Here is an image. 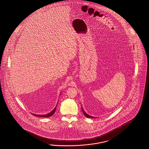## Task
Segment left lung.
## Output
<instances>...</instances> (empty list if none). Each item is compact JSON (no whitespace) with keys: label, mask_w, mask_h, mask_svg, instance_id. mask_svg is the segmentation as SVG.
I'll use <instances>...</instances> for the list:
<instances>
[{"label":"left lung","mask_w":149,"mask_h":149,"mask_svg":"<svg viewBox=\"0 0 149 149\" xmlns=\"http://www.w3.org/2000/svg\"><path fill=\"white\" fill-rule=\"evenodd\" d=\"M81 109H82V112H83V113H84V114H85L86 116V117L89 118H95V117H92V116H89V115H88V114H87L85 112V111L83 110V109H82V107H81Z\"/></svg>","instance_id":"obj_1"}]
</instances>
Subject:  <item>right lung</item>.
<instances>
[{"label": "right lung", "instance_id": "obj_1", "mask_svg": "<svg viewBox=\"0 0 149 149\" xmlns=\"http://www.w3.org/2000/svg\"><path fill=\"white\" fill-rule=\"evenodd\" d=\"M56 107L54 108V109H53V110H52V111H51L50 113H48L47 114H45V115H37V114H32L33 116H37V117H51L52 116V115H53L54 114V113L55 112V111H56Z\"/></svg>", "mask_w": 149, "mask_h": 149}]
</instances>
